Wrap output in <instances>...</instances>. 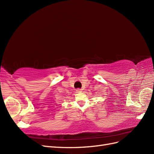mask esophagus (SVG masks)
<instances>
[{"label":"esophagus","instance_id":"1","mask_svg":"<svg viewBox=\"0 0 154 154\" xmlns=\"http://www.w3.org/2000/svg\"><path fill=\"white\" fill-rule=\"evenodd\" d=\"M76 92L77 93L82 92V89H80V88H78V89H76Z\"/></svg>","mask_w":154,"mask_h":154}]
</instances>
